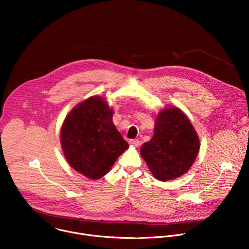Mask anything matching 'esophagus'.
<instances>
[{
    "label": "esophagus",
    "instance_id": "obj_1",
    "mask_svg": "<svg viewBox=\"0 0 249 249\" xmlns=\"http://www.w3.org/2000/svg\"><path fill=\"white\" fill-rule=\"evenodd\" d=\"M129 144L132 145V146H134V147H139L140 144H141V142H140L138 139H130V140H129Z\"/></svg>",
    "mask_w": 249,
    "mask_h": 249
}]
</instances>
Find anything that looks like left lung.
<instances>
[{
  "mask_svg": "<svg viewBox=\"0 0 249 249\" xmlns=\"http://www.w3.org/2000/svg\"><path fill=\"white\" fill-rule=\"evenodd\" d=\"M199 139L187 116L178 108H165L157 117L154 136L145 142L141 157L154 177L168 181L180 177L193 165Z\"/></svg>",
  "mask_w": 249,
  "mask_h": 249,
  "instance_id": "8db88e82",
  "label": "left lung"
}]
</instances>
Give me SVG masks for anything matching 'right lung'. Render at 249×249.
I'll list each match as a JSON object with an SVG mask.
<instances>
[{"label":"right lung","instance_id":"right-lung-1","mask_svg":"<svg viewBox=\"0 0 249 249\" xmlns=\"http://www.w3.org/2000/svg\"><path fill=\"white\" fill-rule=\"evenodd\" d=\"M112 117L107 102L92 96L72 109L61 127L60 142L68 163L89 179L107 174L128 149Z\"/></svg>","mask_w":249,"mask_h":249}]
</instances>
